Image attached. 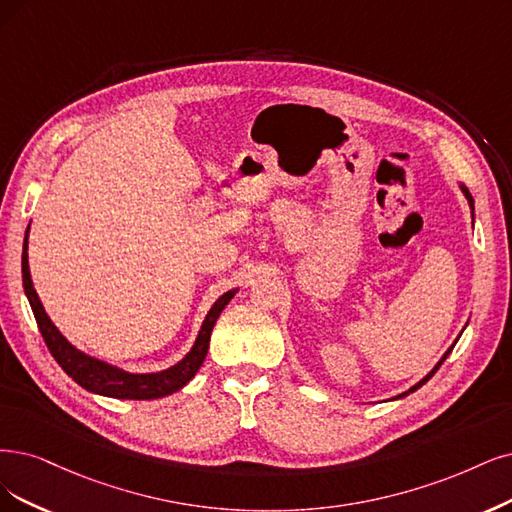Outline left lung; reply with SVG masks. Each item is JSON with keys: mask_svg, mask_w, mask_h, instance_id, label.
<instances>
[{"mask_svg": "<svg viewBox=\"0 0 512 512\" xmlns=\"http://www.w3.org/2000/svg\"><path fill=\"white\" fill-rule=\"evenodd\" d=\"M462 192H464V196H466V200H468V204H470V208H472V211H475V200H472V196H470V192H468V189H466V187H464V185H462ZM451 350H453V346H451V348H449V350H447V352H445V354H443V358H441V361H439V363H437V367H434V369H432V371H430V373H428V375H426V377H424V380H420V382H418V384H415V386H413V388H411V390H407V392H403V394H399V396H396V399H401V396H407V394H409V392H415V390H418V388H422V386H424V384H426V382H428V380H430V377H432V375H434V373H437V371H439V367H441V365H443V363H445V358H447V356H449V352H451Z\"/></svg>", "mask_w": 512, "mask_h": 512, "instance_id": "obj_1", "label": "left lung"}]
</instances>
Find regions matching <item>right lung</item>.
Wrapping results in <instances>:
<instances>
[{
  "instance_id": "obj_1",
  "label": "right lung",
  "mask_w": 512,
  "mask_h": 512,
  "mask_svg": "<svg viewBox=\"0 0 512 512\" xmlns=\"http://www.w3.org/2000/svg\"><path fill=\"white\" fill-rule=\"evenodd\" d=\"M29 234V227H27ZM27 234H25V244H23V287L25 295L31 304L33 316L37 320V327H40V333L44 337V342L54 356V361L63 367V371L71 377L73 382H78L82 388L97 392L103 396H111V399H132V401H149V399H162V396L173 394L181 390L196 371L202 367L206 352H208V342H211V331L217 323V318L221 310L230 304V299L236 295V291H227L223 293L211 312L206 314L202 329L196 337L194 348L189 350V354L183 358L181 363L175 367H170L160 373H126L118 367H111L103 361H97L78 348H73L67 339L59 333L52 325V320L44 312V306L40 297H37L31 274H29V259H27Z\"/></svg>"
}]
</instances>
